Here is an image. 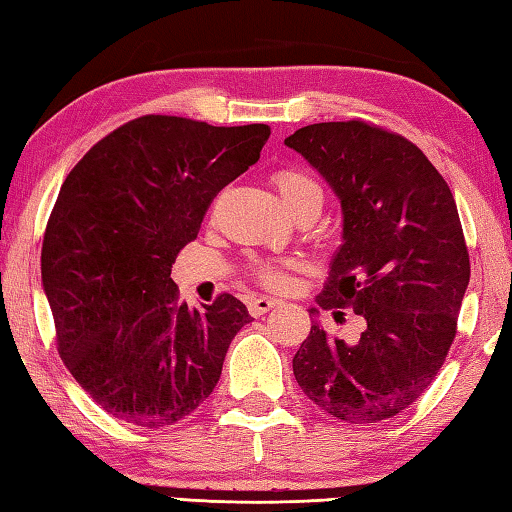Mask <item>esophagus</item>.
Instances as JSON below:
<instances>
[{"label":"esophagus","mask_w":512,"mask_h":512,"mask_svg":"<svg viewBox=\"0 0 512 512\" xmlns=\"http://www.w3.org/2000/svg\"><path fill=\"white\" fill-rule=\"evenodd\" d=\"M282 304V299H275V297H255L253 302L248 304V313L253 317H259L268 313V310H273L275 306Z\"/></svg>","instance_id":"obj_1"}]
</instances>
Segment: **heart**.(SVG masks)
<instances>
[{
  "label": "heart",
  "mask_w": 512,
  "mask_h": 512,
  "mask_svg": "<svg viewBox=\"0 0 512 512\" xmlns=\"http://www.w3.org/2000/svg\"><path fill=\"white\" fill-rule=\"evenodd\" d=\"M275 186L279 188L284 204L290 213H297L306 206H315L322 210L324 204V190L317 184V179L310 177L304 170L297 168H284L275 173ZM293 259H268V257H255L248 264V275L255 279L257 284L266 288L282 290L288 286L290 277L288 270L293 268Z\"/></svg>",
  "instance_id": "heart-1"
}]
</instances>
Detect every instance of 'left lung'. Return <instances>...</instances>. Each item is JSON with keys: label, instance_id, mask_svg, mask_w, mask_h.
Listing matches in <instances>:
<instances>
[{"label": "left lung", "instance_id": "left-lung-1", "mask_svg": "<svg viewBox=\"0 0 512 512\" xmlns=\"http://www.w3.org/2000/svg\"><path fill=\"white\" fill-rule=\"evenodd\" d=\"M286 146L342 199L344 244L317 304L366 319L353 344L310 326L295 379L342 422H384L422 397L457 335L470 257L455 197L413 142L362 119L304 126Z\"/></svg>", "mask_w": 512, "mask_h": 512}]
</instances>
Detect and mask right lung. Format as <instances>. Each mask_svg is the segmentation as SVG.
Segmentation results:
<instances>
[{
	"mask_svg": "<svg viewBox=\"0 0 512 512\" xmlns=\"http://www.w3.org/2000/svg\"><path fill=\"white\" fill-rule=\"evenodd\" d=\"M268 135L266 124L144 115L99 139L64 179L42 244L44 290L59 357L108 415L164 428L213 393L250 315L228 293L188 308L170 268Z\"/></svg>",
	"mask_w": 512,
	"mask_h": 512,
	"instance_id": "1",
	"label": "right lung"
}]
</instances>
